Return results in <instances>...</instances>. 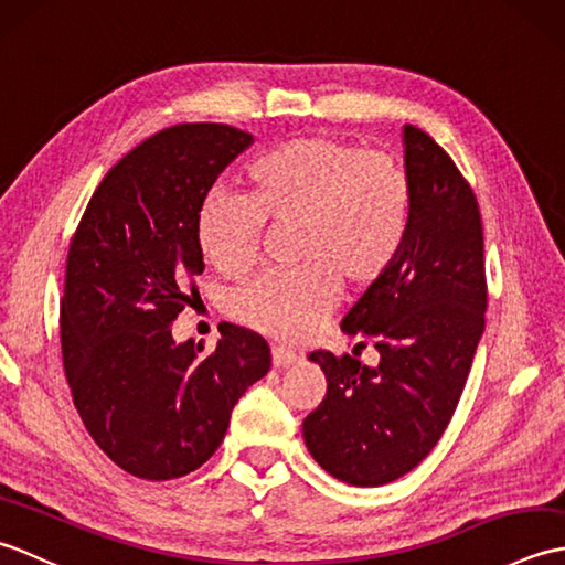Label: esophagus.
<instances>
[{"label": "esophagus", "instance_id": "34e87169", "mask_svg": "<svg viewBox=\"0 0 565 565\" xmlns=\"http://www.w3.org/2000/svg\"><path fill=\"white\" fill-rule=\"evenodd\" d=\"M296 362H298V354L291 352V350H286V347H274V350H271L274 369H286V366H291Z\"/></svg>", "mask_w": 565, "mask_h": 565}]
</instances>
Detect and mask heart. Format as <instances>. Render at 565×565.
Wrapping results in <instances>:
<instances>
[{"label":"heart","instance_id":"b5f03b06","mask_svg":"<svg viewBox=\"0 0 565 565\" xmlns=\"http://www.w3.org/2000/svg\"><path fill=\"white\" fill-rule=\"evenodd\" d=\"M247 196L215 191L199 211L201 257L225 276L257 259L264 223L289 225L296 267L262 274L233 298L259 332L296 342L316 330L340 291H366L398 262L415 213L401 162L332 136L286 140L249 162Z\"/></svg>","mask_w":565,"mask_h":565}]
</instances>
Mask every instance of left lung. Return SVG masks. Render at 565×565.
Listing matches in <instances>:
<instances>
[{
	"instance_id": "obj_1",
	"label": "left lung",
	"mask_w": 565,
	"mask_h": 565,
	"mask_svg": "<svg viewBox=\"0 0 565 565\" xmlns=\"http://www.w3.org/2000/svg\"><path fill=\"white\" fill-rule=\"evenodd\" d=\"M415 189L407 243L393 269L350 308L342 332L379 364L313 352L328 381L303 419L310 456L342 483L386 486L425 459L459 405L486 330L483 227L471 186L425 130L403 128ZM354 347V350H356Z\"/></svg>"
}]
</instances>
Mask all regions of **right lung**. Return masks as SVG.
I'll return each instance as SVG.
<instances>
[{"instance_id": "right-lung-1", "label": "right lung", "mask_w": 565, "mask_h": 565, "mask_svg": "<svg viewBox=\"0 0 565 565\" xmlns=\"http://www.w3.org/2000/svg\"><path fill=\"white\" fill-rule=\"evenodd\" d=\"M255 138L223 124L160 130L111 167L70 243L60 342L89 437L130 476L170 481L206 463L269 347L227 326L206 356L172 322L203 271L196 218L211 186Z\"/></svg>"}]
</instances>
